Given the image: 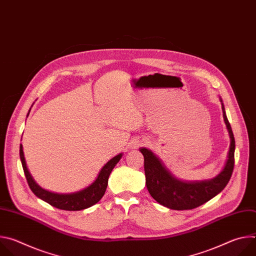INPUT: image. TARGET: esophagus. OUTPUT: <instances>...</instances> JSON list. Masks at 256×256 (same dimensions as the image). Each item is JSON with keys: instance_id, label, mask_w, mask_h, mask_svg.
Instances as JSON below:
<instances>
[{"instance_id": "34e87169", "label": "esophagus", "mask_w": 256, "mask_h": 256, "mask_svg": "<svg viewBox=\"0 0 256 256\" xmlns=\"http://www.w3.org/2000/svg\"><path fill=\"white\" fill-rule=\"evenodd\" d=\"M140 144H142V142H140Z\"/></svg>"}]
</instances>
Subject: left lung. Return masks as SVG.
Returning a JSON list of instances; mask_svg holds the SVG:
<instances>
[{"mask_svg": "<svg viewBox=\"0 0 256 256\" xmlns=\"http://www.w3.org/2000/svg\"><path fill=\"white\" fill-rule=\"evenodd\" d=\"M222 110L230 136V147L226 163L216 176L208 180L184 181L176 178L163 162L149 149L140 148L144 156L146 186L151 196L160 204L171 210H192L220 194L231 178L234 168L235 138L226 116L222 99Z\"/></svg>", "mask_w": 256, "mask_h": 256, "instance_id": "8db88e82", "label": "left lung"}]
</instances>
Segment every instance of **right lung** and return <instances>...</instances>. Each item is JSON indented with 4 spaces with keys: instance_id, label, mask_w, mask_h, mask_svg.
<instances>
[{
    "instance_id": "add662e5",
    "label": "right lung",
    "mask_w": 256,
    "mask_h": 256,
    "mask_svg": "<svg viewBox=\"0 0 256 256\" xmlns=\"http://www.w3.org/2000/svg\"><path fill=\"white\" fill-rule=\"evenodd\" d=\"M31 107L27 114V118L31 110ZM122 157V153L116 155V157L109 160L101 168L96 179L93 181V184H91L89 186L85 188L84 190L72 192V194H56V192H52L46 190H44L42 186H40L38 184H36V181L33 179L32 175L30 174L27 168L24 152H23V146L22 144H20V160H21L22 167H23L30 190L40 200L46 202L48 204H50V206L56 208L64 210H81L88 208L94 206L95 204H97L105 194V190L108 184L109 175H110L112 169L116 167V165L118 163Z\"/></svg>"
}]
</instances>
